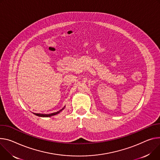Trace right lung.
Segmentation results:
<instances>
[{"label": "right lung", "instance_id": "obj_1", "mask_svg": "<svg viewBox=\"0 0 160 160\" xmlns=\"http://www.w3.org/2000/svg\"><path fill=\"white\" fill-rule=\"evenodd\" d=\"M64 107L62 108V109H61V110H59V111H58V112H54V113H50V114H42V113H33L34 115H37V116H38V117H42V118H48V117H51V116H53V115H57V114H58L59 113H60L64 108Z\"/></svg>", "mask_w": 160, "mask_h": 160}]
</instances>
